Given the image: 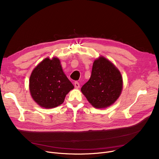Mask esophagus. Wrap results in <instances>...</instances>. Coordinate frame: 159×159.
<instances>
[{"mask_svg":"<svg viewBox=\"0 0 159 159\" xmlns=\"http://www.w3.org/2000/svg\"><path fill=\"white\" fill-rule=\"evenodd\" d=\"M80 87V83H79L78 81H75V87L76 89H79Z\"/></svg>","mask_w":159,"mask_h":159,"instance_id":"34e87169","label":"esophagus"}]
</instances>
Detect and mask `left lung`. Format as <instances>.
Wrapping results in <instances>:
<instances>
[{
	"label": "left lung",
	"mask_w": 159,
	"mask_h": 159,
	"mask_svg": "<svg viewBox=\"0 0 159 159\" xmlns=\"http://www.w3.org/2000/svg\"><path fill=\"white\" fill-rule=\"evenodd\" d=\"M123 80L119 70L103 57L93 64L90 80L81 91L88 101L96 108H105L113 104L120 97Z\"/></svg>",
	"instance_id": "left-lung-1"
}]
</instances>
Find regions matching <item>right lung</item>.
I'll return each mask as SVG.
<instances>
[{
	"label": "right lung",
	"instance_id": "1",
	"mask_svg": "<svg viewBox=\"0 0 159 159\" xmlns=\"http://www.w3.org/2000/svg\"><path fill=\"white\" fill-rule=\"evenodd\" d=\"M74 89L63 72L60 60L46 58L34 68L29 89L34 101L41 107L53 108L62 104L66 95Z\"/></svg>",
	"mask_w": 159,
	"mask_h": 159
}]
</instances>
